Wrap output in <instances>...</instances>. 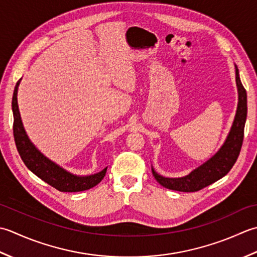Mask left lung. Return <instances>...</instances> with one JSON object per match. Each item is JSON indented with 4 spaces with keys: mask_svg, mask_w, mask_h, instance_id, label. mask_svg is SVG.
<instances>
[{
    "mask_svg": "<svg viewBox=\"0 0 257 257\" xmlns=\"http://www.w3.org/2000/svg\"><path fill=\"white\" fill-rule=\"evenodd\" d=\"M235 74H236V86L238 92L237 109L231 131H229L222 148L205 163L196 167L190 174L183 177H177V179L164 177L158 174L152 167V173H153L155 180L162 186L179 192H196L222 179L231 171L238 158L240 148H242L246 115H247V95H246L245 88L240 82L236 65H235Z\"/></svg>",
    "mask_w": 257,
    "mask_h": 257,
    "instance_id": "left-lung-1",
    "label": "left lung"
}]
</instances>
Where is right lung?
Instances as JSON below:
<instances>
[{"instance_id": "right-lung-1", "label": "right lung", "mask_w": 257, "mask_h": 257, "mask_svg": "<svg viewBox=\"0 0 257 257\" xmlns=\"http://www.w3.org/2000/svg\"><path fill=\"white\" fill-rule=\"evenodd\" d=\"M20 82L21 80L18 81L17 85H15L12 98V111L14 117L13 134L19 154L26 167L31 172H33L36 176L40 177L41 180H43L60 192H82L90 190V188L97 185L105 176L107 167L96 173V174L77 176L62 169L61 166L55 164L54 162L49 160L31 142L24 130L19 111L18 90Z\"/></svg>"}]
</instances>
